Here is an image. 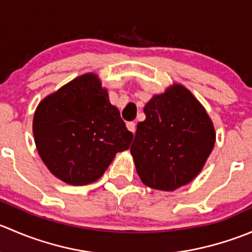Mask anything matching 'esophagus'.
I'll use <instances>...</instances> for the list:
<instances>
[{"mask_svg": "<svg viewBox=\"0 0 252 252\" xmlns=\"http://www.w3.org/2000/svg\"><path fill=\"white\" fill-rule=\"evenodd\" d=\"M126 128H128L131 133L135 134L136 126H135V123H134V122H128V123H126Z\"/></svg>", "mask_w": 252, "mask_h": 252, "instance_id": "esophagus-1", "label": "esophagus"}]
</instances>
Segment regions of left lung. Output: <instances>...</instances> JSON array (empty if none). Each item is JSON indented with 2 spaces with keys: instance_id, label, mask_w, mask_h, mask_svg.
I'll list each match as a JSON object with an SVG mask.
<instances>
[{
  "instance_id": "obj_1",
  "label": "left lung",
  "mask_w": 252,
  "mask_h": 252,
  "mask_svg": "<svg viewBox=\"0 0 252 252\" xmlns=\"http://www.w3.org/2000/svg\"><path fill=\"white\" fill-rule=\"evenodd\" d=\"M144 113L130 147L136 173L152 189L173 191L204 168L216 141L212 121L179 84L155 95Z\"/></svg>"
}]
</instances>
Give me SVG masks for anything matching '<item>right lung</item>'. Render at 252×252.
Masks as SVG:
<instances>
[{
  "mask_svg": "<svg viewBox=\"0 0 252 252\" xmlns=\"http://www.w3.org/2000/svg\"><path fill=\"white\" fill-rule=\"evenodd\" d=\"M32 133L51 173L70 185L96 182L117 152L128 150L133 140L94 73L75 78L45 97L35 111Z\"/></svg>",
  "mask_w": 252,
  "mask_h": 252,
  "instance_id": "obj_1",
  "label": "right lung"
}]
</instances>
